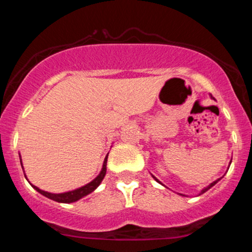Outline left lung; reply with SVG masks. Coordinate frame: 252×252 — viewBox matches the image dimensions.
I'll return each mask as SVG.
<instances>
[{"instance_id":"1","label":"left lung","mask_w":252,"mask_h":252,"mask_svg":"<svg viewBox=\"0 0 252 252\" xmlns=\"http://www.w3.org/2000/svg\"><path fill=\"white\" fill-rule=\"evenodd\" d=\"M211 97H212V96H211ZM230 163H231V162H230ZM153 178H154V179H155V180H156V181H158V182H160V181H158V179H156V178H155V176H154V175H153ZM220 179H221V178H220ZM220 179H217V180H216V181H213V182H212V184H210V185H209V186H207V187H205V189H202V190H201V192H200V194H202V193H205V192H206V190H209V189H211V187H213V186H215V185H216V184H217V182H218L219 180H220ZM160 184H161V182H160ZM161 185H162V184H161Z\"/></svg>"}]
</instances>
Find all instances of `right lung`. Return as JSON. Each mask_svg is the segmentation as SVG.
<instances>
[{
	"label": "right lung",
	"mask_w": 252,
	"mask_h": 252,
	"mask_svg": "<svg viewBox=\"0 0 252 252\" xmlns=\"http://www.w3.org/2000/svg\"><path fill=\"white\" fill-rule=\"evenodd\" d=\"M106 161H108V155L105 156V160H104V163H103V168H102V170H100V173L98 174L96 179H94V180H92L91 182L86 184L85 186L79 187V189H77L70 190V192L58 193V194H57V193L46 192V190L37 189V187L34 186V185H32V184L31 185H32V187H33V189H35L37 192L41 193V194L45 195L46 198L52 199V200L58 201V202H65V204H70V202H74V201L79 200V199L84 198L85 195L90 194V193L94 192V190L96 189L98 186H99L100 182H102L104 176H105V174H106ZM21 166H22V161H21ZM26 179H27V178H26ZM28 182H30V181H28Z\"/></svg>",
	"instance_id": "right-lung-1"
}]
</instances>
